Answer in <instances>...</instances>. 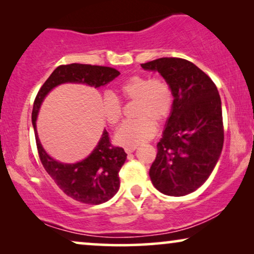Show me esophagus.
Here are the masks:
<instances>
[{
    "mask_svg": "<svg viewBox=\"0 0 254 254\" xmlns=\"http://www.w3.org/2000/svg\"><path fill=\"white\" fill-rule=\"evenodd\" d=\"M135 149H136V147H126L125 148V151H126L127 154H131V152L135 151Z\"/></svg>",
    "mask_w": 254,
    "mask_h": 254,
    "instance_id": "1",
    "label": "esophagus"
}]
</instances>
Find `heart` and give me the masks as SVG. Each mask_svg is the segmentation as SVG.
Wrapping results in <instances>:
<instances>
[{
    "mask_svg": "<svg viewBox=\"0 0 254 254\" xmlns=\"http://www.w3.org/2000/svg\"><path fill=\"white\" fill-rule=\"evenodd\" d=\"M119 99L135 102V119L123 124L116 134V142L124 147H135L154 136L156 124L169 118L173 109L171 85L162 77L136 75L120 85L117 96L107 92L102 99V113L110 126H117L123 117Z\"/></svg>",
    "mask_w": 254,
    "mask_h": 254,
    "instance_id": "1",
    "label": "heart"
}]
</instances>
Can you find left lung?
<instances>
[{"instance_id": "left-lung-1", "label": "left lung", "mask_w": 254, "mask_h": 254, "mask_svg": "<svg viewBox=\"0 0 254 254\" xmlns=\"http://www.w3.org/2000/svg\"><path fill=\"white\" fill-rule=\"evenodd\" d=\"M141 67L158 71L175 98L149 176L159 192L186 195L206 182L221 155L224 129L220 95L209 76L185 59L161 58Z\"/></svg>"}]
</instances>
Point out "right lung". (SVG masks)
<instances>
[{"instance_id": "1", "label": "right lung", "mask_w": 254, "mask_h": 254, "mask_svg": "<svg viewBox=\"0 0 254 254\" xmlns=\"http://www.w3.org/2000/svg\"><path fill=\"white\" fill-rule=\"evenodd\" d=\"M117 69L82 64H61L52 72L37 93L33 103L32 124L41 164L65 195L78 202L99 204L109 201L120 186L119 171L127 158L124 148L111 143L104 130L91 155L75 164H62L50 157L41 147L36 129V120L43 100L52 89L62 83H82L90 86L105 85L119 76Z\"/></svg>"}]
</instances>
